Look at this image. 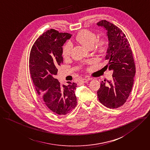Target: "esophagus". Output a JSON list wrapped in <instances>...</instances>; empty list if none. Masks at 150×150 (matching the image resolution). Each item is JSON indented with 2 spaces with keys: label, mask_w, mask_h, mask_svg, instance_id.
Instances as JSON below:
<instances>
[{
  "label": "esophagus",
  "mask_w": 150,
  "mask_h": 150,
  "mask_svg": "<svg viewBox=\"0 0 150 150\" xmlns=\"http://www.w3.org/2000/svg\"><path fill=\"white\" fill-rule=\"evenodd\" d=\"M90 79H82L81 81H80V83H86L88 82V81H89Z\"/></svg>",
  "instance_id": "34e87169"
}]
</instances>
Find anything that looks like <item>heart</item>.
Segmentation results:
<instances>
[{
    "label": "heart",
    "mask_w": 150,
    "mask_h": 150,
    "mask_svg": "<svg viewBox=\"0 0 150 150\" xmlns=\"http://www.w3.org/2000/svg\"><path fill=\"white\" fill-rule=\"evenodd\" d=\"M75 40L89 49H94L100 53H105L108 46V42L106 38L97 39L96 34L88 30L79 31L75 37ZM72 46L69 43H65L62 47V54L64 59H68L71 53Z\"/></svg>",
    "instance_id": "obj_1"
}]
</instances>
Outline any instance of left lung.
<instances>
[{"label":"left lung","mask_w":150,"mask_h":150,"mask_svg":"<svg viewBox=\"0 0 150 150\" xmlns=\"http://www.w3.org/2000/svg\"><path fill=\"white\" fill-rule=\"evenodd\" d=\"M97 25L107 30L109 44L105 60L108 63L105 67L113 71L112 79L108 81L107 85L101 82L97 92L98 98L106 107L118 108L126 103L133 88L136 73L133 53L126 35L120 28L106 20H101Z\"/></svg>","instance_id":"obj_1"}]
</instances>
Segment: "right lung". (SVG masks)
Returning a JSON list of instances; mask_svg holds the SVG:
<instances>
[{
	"instance_id": "add662e5",
	"label": "right lung",
	"mask_w": 150,
	"mask_h": 150,
	"mask_svg": "<svg viewBox=\"0 0 150 150\" xmlns=\"http://www.w3.org/2000/svg\"><path fill=\"white\" fill-rule=\"evenodd\" d=\"M71 37L68 33L47 30L35 42L30 54V72L36 90L46 107L59 115L71 112L77 104V84L61 85L55 78L57 67L63 63L62 46Z\"/></svg>"
}]
</instances>
